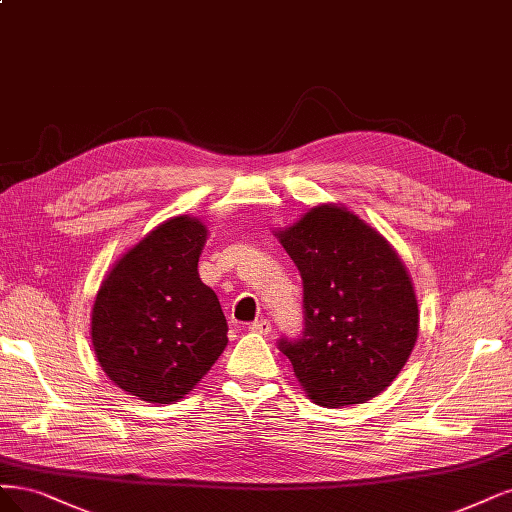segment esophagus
Listing matches in <instances>:
<instances>
[{
    "label": "esophagus",
    "instance_id": "34e87169",
    "mask_svg": "<svg viewBox=\"0 0 512 512\" xmlns=\"http://www.w3.org/2000/svg\"><path fill=\"white\" fill-rule=\"evenodd\" d=\"M250 330L258 332V334H269L271 332V322L269 320H256V322L250 324Z\"/></svg>",
    "mask_w": 512,
    "mask_h": 512
}]
</instances>
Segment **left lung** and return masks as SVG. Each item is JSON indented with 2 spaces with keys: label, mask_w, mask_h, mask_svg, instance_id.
<instances>
[{
  "label": "left lung",
  "mask_w": 512,
  "mask_h": 512,
  "mask_svg": "<svg viewBox=\"0 0 512 512\" xmlns=\"http://www.w3.org/2000/svg\"><path fill=\"white\" fill-rule=\"evenodd\" d=\"M303 277L305 332L279 341L311 402L351 407L379 396L407 364L419 307L407 264L377 228L339 203L279 228Z\"/></svg>",
  "instance_id": "left-lung-1"
}]
</instances>
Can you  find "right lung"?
Returning a JSON list of instances; mask_svg holds the SVG:
<instances>
[{
  "instance_id": "obj_1",
  "label": "right lung",
  "mask_w": 512,
  "mask_h": 512,
  "mask_svg": "<svg viewBox=\"0 0 512 512\" xmlns=\"http://www.w3.org/2000/svg\"><path fill=\"white\" fill-rule=\"evenodd\" d=\"M207 226L173 216L105 273L91 311V339L108 379L152 404L182 400L224 351L226 317L199 277Z\"/></svg>"
}]
</instances>
